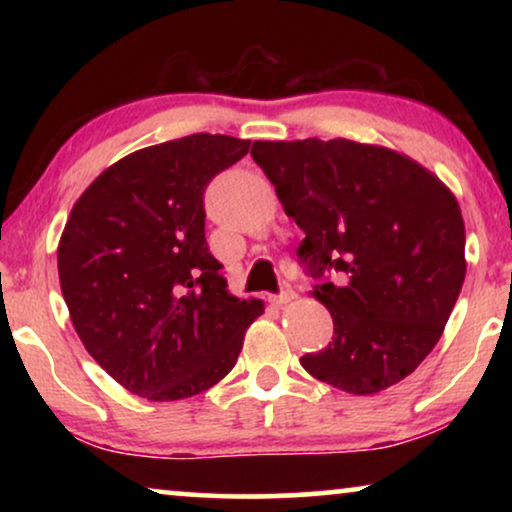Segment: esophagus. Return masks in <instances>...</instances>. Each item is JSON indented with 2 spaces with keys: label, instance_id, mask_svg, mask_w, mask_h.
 Instances as JSON below:
<instances>
[{
  "label": "esophagus",
  "instance_id": "obj_1",
  "mask_svg": "<svg viewBox=\"0 0 512 512\" xmlns=\"http://www.w3.org/2000/svg\"><path fill=\"white\" fill-rule=\"evenodd\" d=\"M293 298H296V291H293V289H289V286H286V289H282L279 293H275V296H270V303H272V305H277V307H282V305H286V303H291Z\"/></svg>",
  "mask_w": 512,
  "mask_h": 512
}]
</instances>
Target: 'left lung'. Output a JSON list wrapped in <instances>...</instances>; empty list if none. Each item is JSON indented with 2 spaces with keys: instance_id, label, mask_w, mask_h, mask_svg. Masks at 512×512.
Listing matches in <instances>:
<instances>
[{
  "instance_id": "8db88e82",
  "label": "left lung",
  "mask_w": 512,
  "mask_h": 512,
  "mask_svg": "<svg viewBox=\"0 0 512 512\" xmlns=\"http://www.w3.org/2000/svg\"><path fill=\"white\" fill-rule=\"evenodd\" d=\"M251 158L305 233L298 261L333 317V342L300 366L359 396L401 382L436 347L466 277L450 188L403 153L349 139L254 142Z\"/></svg>"
}]
</instances>
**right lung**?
Instances as JSON below:
<instances>
[{"label":"right lung","mask_w":512,"mask_h":512,"mask_svg":"<svg viewBox=\"0 0 512 512\" xmlns=\"http://www.w3.org/2000/svg\"><path fill=\"white\" fill-rule=\"evenodd\" d=\"M247 139L188 135L118 160L69 214L60 289L88 354L132 394L179 401L240 356L261 300L228 291L205 240V188Z\"/></svg>","instance_id":"obj_1"}]
</instances>
